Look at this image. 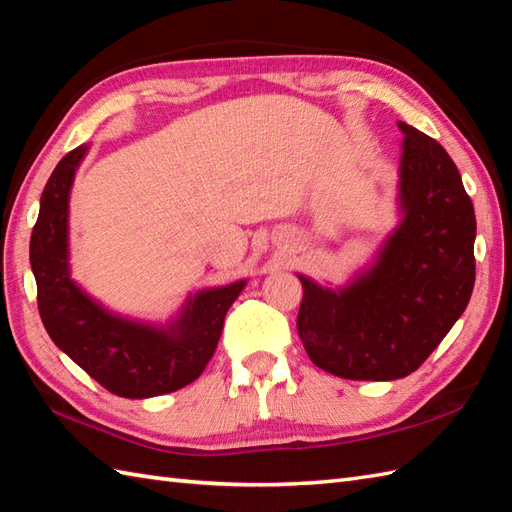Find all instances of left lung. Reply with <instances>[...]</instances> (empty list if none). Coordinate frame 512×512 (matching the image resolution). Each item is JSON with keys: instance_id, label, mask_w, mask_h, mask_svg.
Segmentation results:
<instances>
[{"instance_id": "8db88e82", "label": "left lung", "mask_w": 512, "mask_h": 512, "mask_svg": "<svg viewBox=\"0 0 512 512\" xmlns=\"http://www.w3.org/2000/svg\"><path fill=\"white\" fill-rule=\"evenodd\" d=\"M397 126V227L347 283L296 272L303 347L318 368L344 379L390 382L417 371L473 292L475 213L456 163L421 130Z\"/></svg>"}]
</instances>
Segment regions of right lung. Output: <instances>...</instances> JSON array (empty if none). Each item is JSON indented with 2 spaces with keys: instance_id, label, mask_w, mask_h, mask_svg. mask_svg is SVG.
Instances as JSON below:
<instances>
[{
  "instance_id": "1",
  "label": "right lung",
  "mask_w": 512,
  "mask_h": 512,
  "mask_svg": "<svg viewBox=\"0 0 512 512\" xmlns=\"http://www.w3.org/2000/svg\"><path fill=\"white\" fill-rule=\"evenodd\" d=\"M89 144L58 161L41 194L30 264L47 334L82 371L117 397L148 399L192 384L218 347L224 316L246 279L189 292L165 323L117 314L71 277L69 198Z\"/></svg>"
}]
</instances>
